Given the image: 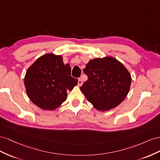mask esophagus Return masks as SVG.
<instances>
[{
    "label": "esophagus",
    "mask_w": 160,
    "mask_h": 160,
    "mask_svg": "<svg viewBox=\"0 0 160 160\" xmlns=\"http://www.w3.org/2000/svg\"><path fill=\"white\" fill-rule=\"evenodd\" d=\"M78 85L79 86L82 85V80L81 78H79L78 80Z\"/></svg>",
    "instance_id": "34e87169"
}]
</instances>
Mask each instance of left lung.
I'll list each match as a JSON object with an SVG mask.
<instances>
[{
	"label": "left lung",
	"instance_id": "obj_1",
	"mask_svg": "<svg viewBox=\"0 0 160 160\" xmlns=\"http://www.w3.org/2000/svg\"><path fill=\"white\" fill-rule=\"evenodd\" d=\"M84 72L87 75L88 80L80 89L98 111L115 108L129 93L131 74L115 58L111 56L94 58L86 64Z\"/></svg>",
	"mask_w": 160,
	"mask_h": 160
}]
</instances>
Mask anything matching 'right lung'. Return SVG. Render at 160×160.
Here are the masks:
<instances>
[{"instance_id": "1", "label": "right lung", "mask_w": 160, "mask_h": 160, "mask_svg": "<svg viewBox=\"0 0 160 160\" xmlns=\"http://www.w3.org/2000/svg\"><path fill=\"white\" fill-rule=\"evenodd\" d=\"M24 84L32 102L43 110L53 111L66 100L67 90L74 88L78 79L71 76L70 64L64 65L62 56L46 53L28 68Z\"/></svg>"}]
</instances>
